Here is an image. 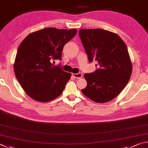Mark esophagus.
<instances>
[{"mask_svg":"<svg viewBox=\"0 0 148 148\" xmlns=\"http://www.w3.org/2000/svg\"><path fill=\"white\" fill-rule=\"evenodd\" d=\"M72 76L75 79H81L82 77V74L81 73H72Z\"/></svg>","mask_w":148,"mask_h":148,"instance_id":"obj_1","label":"esophagus"}]
</instances>
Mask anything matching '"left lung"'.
<instances>
[{
    "label": "left lung",
    "instance_id": "8db88e82",
    "mask_svg": "<svg viewBox=\"0 0 148 148\" xmlns=\"http://www.w3.org/2000/svg\"><path fill=\"white\" fill-rule=\"evenodd\" d=\"M79 33L89 62H98L97 69L84 75L87 86L82 94L97 103L110 101L130 79L133 66L127 47L120 36L110 31L94 28L81 29Z\"/></svg>",
    "mask_w": 148,
    "mask_h": 148
}]
</instances>
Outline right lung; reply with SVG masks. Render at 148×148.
Masks as SVG:
<instances>
[{
  "label": "right lung",
  "instance_id": "obj_1",
  "mask_svg": "<svg viewBox=\"0 0 148 148\" xmlns=\"http://www.w3.org/2000/svg\"><path fill=\"white\" fill-rule=\"evenodd\" d=\"M77 32L46 28L30 33L20 43L14 64L15 75L34 100L50 101L64 91L71 73L54 66L51 60L62 59L64 46Z\"/></svg>",
  "mask_w": 148,
  "mask_h": 148
}]
</instances>
